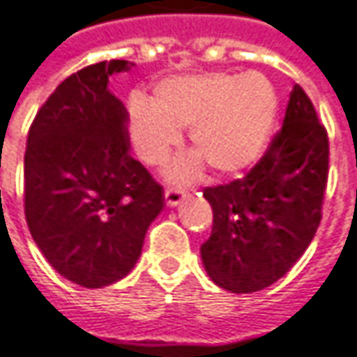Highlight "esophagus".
<instances>
[{
    "label": "esophagus",
    "instance_id": "1",
    "mask_svg": "<svg viewBox=\"0 0 357 357\" xmlns=\"http://www.w3.org/2000/svg\"><path fill=\"white\" fill-rule=\"evenodd\" d=\"M185 199V192L181 188H167L165 190V201L169 206H176Z\"/></svg>",
    "mask_w": 357,
    "mask_h": 357
}]
</instances>
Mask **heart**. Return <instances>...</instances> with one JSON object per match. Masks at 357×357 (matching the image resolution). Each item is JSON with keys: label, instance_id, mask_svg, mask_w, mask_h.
<instances>
[{"label": "heart", "instance_id": "obj_1", "mask_svg": "<svg viewBox=\"0 0 357 357\" xmlns=\"http://www.w3.org/2000/svg\"><path fill=\"white\" fill-rule=\"evenodd\" d=\"M279 100L263 74H192L160 82L151 104L134 98L128 106L130 134L142 160L162 165L188 130L197 152L178 160L169 178L185 183L203 162L219 174L255 165L275 126Z\"/></svg>", "mask_w": 357, "mask_h": 357}]
</instances>
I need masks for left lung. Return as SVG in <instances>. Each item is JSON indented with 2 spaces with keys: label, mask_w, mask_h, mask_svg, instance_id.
I'll return each mask as SVG.
<instances>
[{
  "label": "left lung",
  "mask_w": 357,
  "mask_h": 357,
  "mask_svg": "<svg viewBox=\"0 0 357 357\" xmlns=\"http://www.w3.org/2000/svg\"><path fill=\"white\" fill-rule=\"evenodd\" d=\"M328 170V132L295 84L283 126L257 165L203 190L213 206V231L201 245L208 277L227 291L253 294L285 275L319 227Z\"/></svg>",
  "instance_id": "obj_1"
}]
</instances>
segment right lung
Masks as SVG:
<instances>
[{
    "label": "right lung",
    "mask_w": 357,
    "mask_h": 357,
    "mask_svg": "<svg viewBox=\"0 0 357 357\" xmlns=\"http://www.w3.org/2000/svg\"><path fill=\"white\" fill-rule=\"evenodd\" d=\"M130 66L110 60L72 74L27 134L29 233L60 275L88 289L130 273L165 206L162 187L130 156L128 112L108 90V78Z\"/></svg>",
    "instance_id": "right-lung-1"
}]
</instances>
